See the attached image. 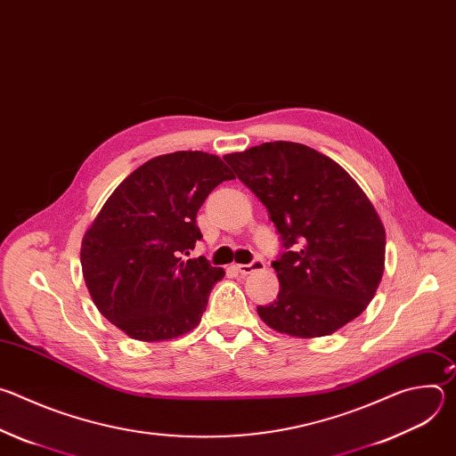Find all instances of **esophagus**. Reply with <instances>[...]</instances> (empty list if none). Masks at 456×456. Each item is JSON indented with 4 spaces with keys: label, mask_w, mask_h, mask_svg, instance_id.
<instances>
[{
    "label": "esophagus",
    "mask_w": 456,
    "mask_h": 456,
    "mask_svg": "<svg viewBox=\"0 0 456 456\" xmlns=\"http://www.w3.org/2000/svg\"><path fill=\"white\" fill-rule=\"evenodd\" d=\"M264 267H265L264 259H252L250 264H241V265H236V271H238L240 274H250V273H254V271H262Z\"/></svg>",
    "instance_id": "esophagus-1"
}]
</instances>
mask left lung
<instances>
[{
  "instance_id": "left-lung-1",
  "label": "left lung",
  "mask_w": 456,
  "mask_h": 456,
  "mask_svg": "<svg viewBox=\"0 0 456 456\" xmlns=\"http://www.w3.org/2000/svg\"><path fill=\"white\" fill-rule=\"evenodd\" d=\"M274 222L283 252L273 262L280 294L257 314L294 338L330 336L373 299L386 232L355 180L297 142H265L224 157Z\"/></svg>"
}]
</instances>
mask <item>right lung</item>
Masks as SVG:
<instances>
[{
    "label": "right lung",
    "instance_id": "right-lung-1",
    "mask_svg": "<svg viewBox=\"0 0 456 456\" xmlns=\"http://www.w3.org/2000/svg\"><path fill=\"white\" fill-rule=\"evenodd\" d=\"M234 175L216 155L176 151L137 167L86 231L81 265L99 312L129 338L166 341L192 330L225 276L204 256L197 213Z\"/></svg>",
    "mask_w": 456,
    "mask_h": 456
}]
</instances>
